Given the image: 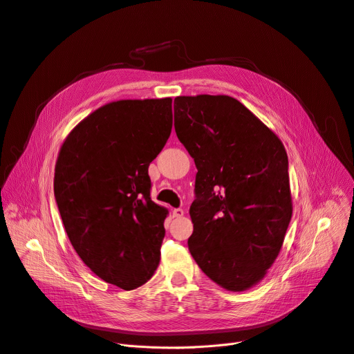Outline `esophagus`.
<instances>
[{
    "mask_svg": "<svg viewBox=\"0 0 354 354\" xmlns=\"http://www.w3.org/2000/svg\"><path fill=\"white\" fill-rule=\"evenodd\" d=\"M183 215H184V209L183 208H174L173 209V216H174V218H181Z\"/></svg>",
    "mask_w": 354,
    "mask_h": 354,
    "instance_id": "34e87169",
    "label": "esophagus"
}]
</instances>
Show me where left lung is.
<instances>
[{
	"mask_svg": "<svg viewBox=\"0 0 354 354\" xmlns=\"http://www.w3.org/2000/svg\"><path fill=\"white\" fill-rule=\"evenodd\" d=\"M174 127L198 170L189 254L216 285L248 290L278 258L290 223L283 143L227 95L177 96Z\"/></svg>",
	"mask_w": 354,
	"mask_h": 354,
	"instance_id": "8db88e82",
	"label": "left lung"
}]
</instances>
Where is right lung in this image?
I'll list each match as a JSON object with an SVG mask.
<instances>
[{
    "instance_id": "obj_1",
    "label": "right lung",
    "mask_w": 354,
    "mask_h": 354,
    "mask_svg": "<svg viewBox=\"0 0 354 354\" xmlns=\"http://www.w3.org/2000/svg\"><path fill=\"white\" fill-rule=\"evenodd\" d=\"M171 97L106 103L61 146L53 193L84 263L124 290L145 285L160 262L169 209L150 198V162L173 126Z\"/></svg>"
}]
</instances>
